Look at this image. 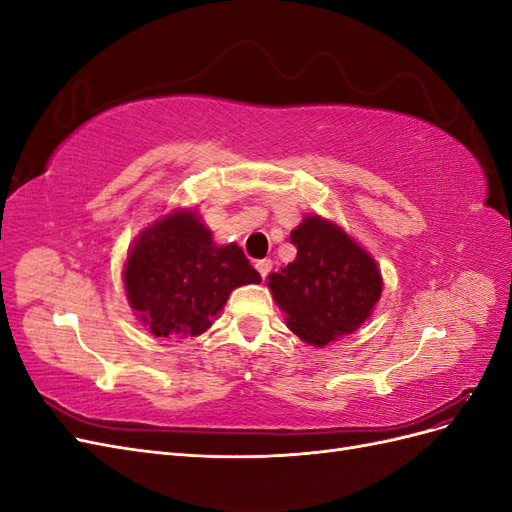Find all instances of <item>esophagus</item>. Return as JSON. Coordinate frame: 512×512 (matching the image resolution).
<instances>
[{
    "instance_id": "1",
    "label": "esophagus",
    "mask_w": 512,
    "mask_h": 512,
    "mask_svg": "<svg viewBox=\"0 0 512 512\" xmlns=\"http://www.w3.org/2000/svg\"><path fill=\"white\" fill-rule=\"evenodd\" d=\"M256 269H258V273H260L262 277H267V275L271 273V269H273V262H271L269 258H262V260H256Z\"/></svg>"
}]
</instances>
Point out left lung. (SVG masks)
<instances>
[{"label":"left lung","instance_id":"obj_1","mask_svg":"<svg viewBox=\"0 0 512 512\" xmlns=\"http://www.w3.org/2000/svg\"><path fill=\"white\" fill-rule=\"evenodd\" d=\"M290 243L297 258L269 275L288 329L318 348L359 329L382 292L376 262L344 230L320 218H305Z\"/></svg>","mask_w":512,"mask_h":512}]
</instances>
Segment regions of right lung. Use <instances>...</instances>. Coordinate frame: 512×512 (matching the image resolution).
Returning a JSON list of instances; mask_svg holds the SVG:
<instances>
[{"label":"right lung","instance_id":"1","mask_svg":"<svg viewBox=\"0 0 512 512\" xmlns=\"http://www.w3.org/2000/svg\"><path fill=\"white\" fill-rule=\"evenodd\" d=\"M123 282L153 335L192 337L211 327L232 290L258 284L260 273L239 245H215L192 211H177L136 241Z\"/></svg>","mask_w":512,"mask_h":512}]
</instances>
